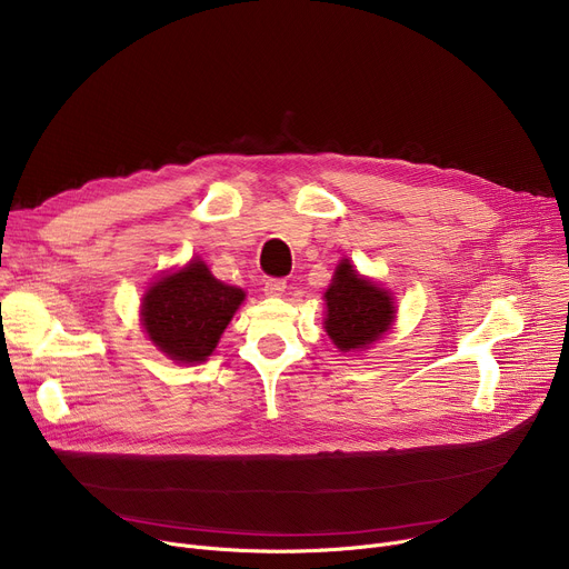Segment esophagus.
Listing matches in <instances>:
<instances>
[{
	"label": "esophagus",
	"instance_id": "1",
	"mask_svg": "<svg viewBox=\"0 0 569 569\" xmlns=\"http://www.w3.org/2000/svg\"><path fill=\"white\" fill-rule=\"evenodd\" d=\"M284 289H287V282L282 280V278H269L267 282H264V293L267 296H282L284 293Z\"/></svg>",
	"mask_w": 569,
	"mask_h": 569
}]
</instances>
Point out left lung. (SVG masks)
<instances>
[{"label":"left lung","instance_id":"8db88e82","mask_svg":"<svg viewBox=\"0 0 569 569\" xmlns=\"http://www.w3.org/2000/svg\"><path fill=\"white\" fill-rule=\"evenodd\" d=\"M326 332L341 351L369 346L395 321L389 293L360 278L348 259L337 267L332 284L326 291Z\"/></svg>","mask_w":569,"mask_h":569}]
</instances>
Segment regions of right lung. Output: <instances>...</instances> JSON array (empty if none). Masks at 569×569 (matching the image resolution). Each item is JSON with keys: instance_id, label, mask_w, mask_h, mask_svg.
<instances>
[{"instance_id": "obj_1", "label": "right lung", "mask_w": 569, "mask_h": 569, "mask_svg": "<svg viewBox=\"0 0 569 569\" xmlns=\"http://www.w3.org/2000/svg\"><path fill=\"white\" fill-rule=\"evenodd\" d=\"M243 300V291L216 280L193 259L161 278L143 298V326L161 351L178 362H204Z\"/></svg>"}]
</instances>
